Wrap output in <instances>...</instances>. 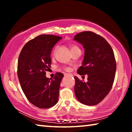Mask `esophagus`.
Here are the masks:
<instances>
[{
	"label": "esophagus",
	"mask_w": 132,
	"mask_h": 132,
	"mask_svg": "<svg viewBox=\"0 0 132 132\" xmlns=\"http://www.w3.org/2000/svg\"><path fill=\"white\" fill-rule=\"evenodd\" d=\"M65 76H73L72 75L69 74V73H66V74H65Z\"/></svg>",
	"instance_id": "1"
}]
</instances>
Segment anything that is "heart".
<instances>
[{
    "label": "heart",
    "instance_id": "b5f03b06",
    "mask_svg": "<svg viewBox=\"0 0 132 132\" xmlns=\"http://www.w3.org/2000/svg\"><path fill=\"white\" fill-rule=\"evenodd\" d=\"M77 48H78L77 46L73 45V46H71L70 50H71V51H74L75 50H76V49H77ZM66 70H69V69H68V68H66Z\"/></svg>",
    "mask_w": 132,
    "mask_h": 132
}]
</instances>
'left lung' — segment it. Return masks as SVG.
I'll return each instance as SVG.
<instances>
[{
  "mask_svg": "<svg viewBox=\"0 0 132 132\" xmlns=\"http://www.w3.org/2000/svg\"><path fill=\"white\" fill-rule=\"evenodd\" d=\"M73 39L84 50L82 66L77 73L88 76L87 82L75 77L76 97L82 104L95 105L104 99L112 87L117 70L114 53L103 37L91 31L80 32Z\"/></svg>",
  "mask_w": 132,
  "mask_h": 132,
  "instance_id": "left-lung-1",
  "label": "left lung"
}]
</instances>
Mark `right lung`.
Wrapping results in <instances>:
<instances>
[{
    "instance_id": "1",
    "label": "right lung",
    "mask_w": 132,
    "mask_h": 132,
    "mask_svg": "<svg viewBox=\"0 0 132 132\" xmlns=\"http://www.w3.org/2000/svg\"><path fill=\"white\" fill-rule=\"evenodd\" d=\"M62 38L53 35H39L28 41L19 55L17 75L21 88L28 101L39 108H51L58 101L63 75L56 73L50 79L45 71L51 68L52 48Z\"/></svg>"
}]
</instances>
